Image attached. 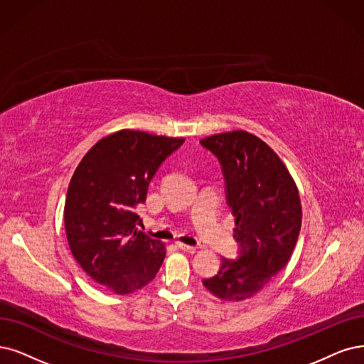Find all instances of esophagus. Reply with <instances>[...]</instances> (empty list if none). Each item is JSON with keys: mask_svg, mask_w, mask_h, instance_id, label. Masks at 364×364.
<instances>
[{"mask_svg": "<svg viewBox=\"0 0 364 364\" xmlns=\"http://www.w3.org/2000/svg\"><path fill=\"white\" fill-rule=\"evenodd\" d=\"M177 246H178L181 250H184V252H189V253H195V252H196V247L189 246V245H184V243H181V241H178Z\"/></svg>", "mask_w": 364, "mask_h": 364, "instance_id": "1", "label": "esophagus"}]
</instances>
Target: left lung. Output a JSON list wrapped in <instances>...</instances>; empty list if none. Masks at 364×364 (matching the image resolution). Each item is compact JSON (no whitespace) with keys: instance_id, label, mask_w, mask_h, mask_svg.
I'll return each instance as SVG.
<instances>
[{"instance_id":"8db88e82","label":"left lung","mask_w":364,"mask_h":364,"mask_svg":"<svg viewBox=\"0 0 364 364\" xmlns=\"http://www.w3.org/2000/svg\"><path fill=\"white\" fill-rule=\"evenodd\" d=\"M200 144L222 165L240 245L238 258H222L218 274L203 284L220 300L243 301L291 259L301 228L300 193L284 161L255 134L232 130L211 134Z\"/></svg>"}]
</instances>
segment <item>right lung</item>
<instances>
[{"instance_id": "add662e5", "label": "right lung", "mask_w": 364, "mask_h": 364, "mask_svg": "<svg viewBox=\"0 0 364 364\" xmlns=\"http://www.w3.org/2000/svg\"><path fill=\"white\" fill-rule=\"evenodd\" d=\"M183 142L123 129L102 138L77 165L65 196V235L73 258L106 289H141L164 262L165 245L138 231L136 207L161 161Z\"/></svg>"}]
</instances>
